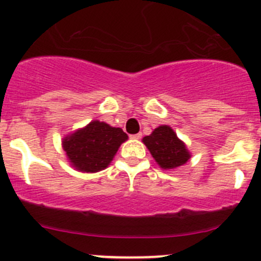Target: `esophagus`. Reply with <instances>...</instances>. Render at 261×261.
Listing matches in <instances>:
<instances>
[{"instance_id":"obj_1","label":"esophagus","mask_w":261,"mask_h":261,"mask_svg":"<svg viewBox=\"0 0 261 261\" xmlns=\"http://www.w3.org/2000/svg\"><path fill=\"white\" fill-rule=\"evenodd\" d=\"M141 136H143V134L139 133V134H135V135H131V138L136 139V140H138V139H141Z\"/></svg>"}]
</instances>
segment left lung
I'll use <instances>...</instances> for the list:
<instances>
[{
	"label": "left lung",
	"instance_id": "8db88e82",
	"mask_svg": "<svg viewBox=\"0 0 261 261\" xmlns=\"http://www.w3.org/2000/svg\"><path fill=\"white\" fill-rule=\"evenodd\" d=\"M150 154L163 169H174L186 164L191 158V152L186 144L178 139L177 134L170 126L162 125L155 128L149 136L143 139Z\"/></svg>",
	"mask_w": 261,
	"mask_h": 261
}]
</instances>
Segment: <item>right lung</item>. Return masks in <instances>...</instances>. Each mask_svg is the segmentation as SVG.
<instances>
[{"instance_id":"obj_1","label":"right lung","mask_w":261,"mask_h":261,"mask_svg":"<svg viewBox=\"0 0 261 261\" xmlns=\"http://www.w3.org/2000/svg\"><path fill=\"white\" fill-rule=\"evenodd\" d=\"M127 140L120 127L96 120L63 139V149L75 169L96 173L110 165L118 147Z\"/></svg>"}]
</instances>
